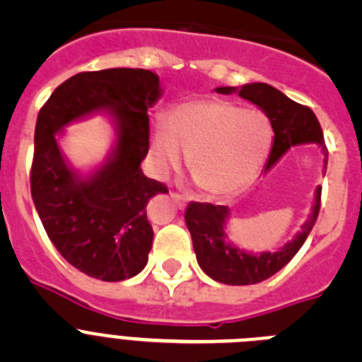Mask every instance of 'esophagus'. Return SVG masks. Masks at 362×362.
<instances>
[{
	"instance_id": "1",
	"label": "esophagus",
	"mask_w": 362,
	"mask_h": 362,
	"mask_svg": "<svg viewBox=\"0 0 362 362\" xmlns=\"http://www.w3.org/2000/svg\"><path fill=\"white\" fill-rule=\"evenodd\" d=\"M170 197H172V199H174V203L177 204L179 209H183L185 204H187V199H185V197H181V196H179V194H175V192H172V194H170Z\"/></svg>"
}]
</instances>
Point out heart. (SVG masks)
Instances as JSON below:
<instances>
[{
	"label": "heart",
	"instance_id": "heart-1",
	"mask_svg": "<svg viewBox=\"0 0 362 362\" xmlns=\"http://www.w3.org/2000/svg\"><path fill=\"white\" fill-rule=\"evenodd\" d=\"M272 145V127L259 110L226 99H197L172 108L152 134L150 152L161 174L188 172L206 196H225L245 187L261 168Z\"/></svg>",
	"mask_w": 362,
	"mask_h": 362
}]
</instances>
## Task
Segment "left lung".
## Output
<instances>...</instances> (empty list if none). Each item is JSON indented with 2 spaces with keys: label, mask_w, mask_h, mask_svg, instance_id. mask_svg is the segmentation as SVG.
I'll use <instances>...</instances> for the list:
<instances>
[{
  "label": "left lung",
  "mask_w": 362,
  "mask_h": 362,
  "mask_svg": "<svg viewBox=\"0 0 362 362\" xmlns=\"http://www.w3.org/2000/svg\"><path fill=\"white\" fill-rule=\"evenodd\" d=\"M219 94L235 92L241 98L248 99L257 105L270 119L274 129V146H272L270 158L267 168H272L281 159L286 150L293 145L303 143H317L325 152V168L328 163V150L322 137V129L317 117L305 105H299L283 94L281 90L267 83H250L243 85L241 88L233 86H219L216 88ZM319 209H321V187L315 190V204H313L312 216L305 225L300 226V232L290 243L276 252H263V254H248L230 245L225 233L226 219H228V206L212 203H196L192 201L185 212V221L190 230L194 252H196L197 263L203 268L206 276L223 284H255L268 279L283 267L292 261L293 255L299 252L303 243L306 241L308 233L312 232L315 221H317Z\"/></svg>",
  "instance_id": "1"
}]
</instances>
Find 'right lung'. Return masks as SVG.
Returning a JSON list of instances; mask_svg holds the SVG:
<instances>
[{
    "label": "right lung",
    "instance_id": "obj_1",
    "mask_svg": "<svg viewBox=\"0 0 362 362\" xmlns=\"http://www.w3.org/2000/svg\"><path fill=\"white\" fill-rule=\"evenodd\" d=\"M159 95V78L150 70L79 72L57 86L37 114L32 199L57 252L95 279H130L148 261L153 230L146 204L156 194L168 192L141 170L150 139L146 110ZM98 110L115 116L117 148L90 178L79 180L66 166L55 134Z\"/></svg>",
    "mask_w": 362,
    "mask_h": 362
}]
</instances>
